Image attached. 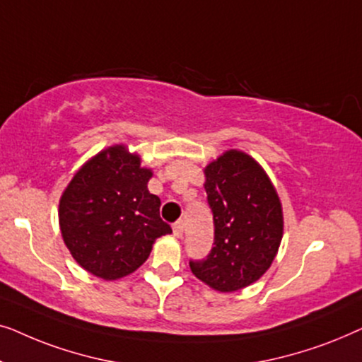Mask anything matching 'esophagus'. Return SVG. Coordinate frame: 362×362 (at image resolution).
<instances>
[{
	"label": "esophagus",
	"mask_w": 362,
	"mask_h": 362,
	"mask_svg": "<svg viewBox=\"0 0 362 362\" xmlns=\"http://www.w3.org/2000/svg\"><path fill=\"white\" fill-rule=\"evenodd\" d=\"M182 232H185V222L177 221L175 226H173V234L175 237H182Z\"/></svg>",
	"instance_id": "1"
}]
</instances>
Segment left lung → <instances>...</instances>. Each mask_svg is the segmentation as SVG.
Instances as JSON below:
<instances>
[{"instance_id": "8db88e82", "label": "left lung", "mask_w": 362, "mask_h": 362, "mask_svg": "<svg viewBox=\"0 0 362 362\" xmlns=\"http://www.w3.org/2000/svg\"><path fill=\"white\" fill-rule=\"evenodd\" d=\"M204 176L214 247L189 267L212 290L232 293L270 269L284 237V211L269 175L244 151H224L204 168Z\"/></svg>"}]
</instances>
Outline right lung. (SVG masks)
I'll list each match as a JSON object with an SVG mask.
<instances>
[{"instance_id":"right-lung-1","label":"right lung","mask_w":362,"mask_h":362,"mask_svg":"<svg viewBox=\"0 0 362 362\" xmlns=\"http://www.w3.org/2000/svg\"><path fill=\"white\" fill-rule=\"evenodd\" d=\"M153 171L125 145L83 163L59 201V226L74 260L88 274L117 280L150 257L158 237L171 234L160 197L148 191Z\"/></svg>"}]
</instances>
